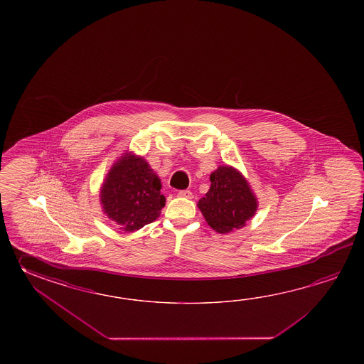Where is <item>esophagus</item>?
<instances>
[{
	"label": "esophagus",
	"mask_w": 364,
	"mask_h": 364,
	"mask_svg": "<svg viewBox=\"0 0 364 364\" xmlns=\"http://www.w3.org/2000/svg\"><path fill=\"white\" fill-rule=\"evenodd\" d=\"M178 196L186 198V199H193V193L190 190H182V191H179Z\"/></svg>",
	"instance_id": "obj_1"
}]
</instances>
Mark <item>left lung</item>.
Segmentation results:
<instances>
[{
    "instance_id": "8db88e82",
    "label": "left lung",
    "mask_w": 364,
    "mask_h": 364,
    "mask_svg": "<svg viewBox=\"0 0 364 364\" xmlns=\"http://www.w3.org/2000/svg\"><path fill=\"white\" fill-rule=\"evenodd\" d=\"M209 179V191L199 200L198 207L215 232H234L255 216L256 196L240 171L229 165L218 166Z\"/></svg>"
}]
</instances>
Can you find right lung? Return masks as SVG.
I'll list each match as a JSON object with an SVG mask.
<instances>
[{
    "mask_svg": "<svg viewBox=\"0 0 364 364\" xmlns=\"http://www.w3.org/2000/svg\"><path fill=\"white\" fill-rule=\"evenodd\" d=\"M161 181L143 157L126 152L107 174L100 190L102 210L124 232L154 223L165 205Z\"/></svg>",
    "mask_w": 364,
    "mask_h": 364,
    "instance_id": "obj_1",
    "label": "right lung"
}]
</instances>
